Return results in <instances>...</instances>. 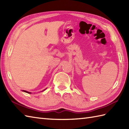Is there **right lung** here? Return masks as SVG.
<instances>
[{"mask_svg": "<svg viewBox=\"0 0 129 129\" xmlns=\"http://www.w3.org/2000/svg\"><path fill=\"white\" fill-rule=\"evenodd\" d=\"M44 90H43V91H44ZM23 91L25 92H26V93H28V94H31V92H28V91H25V90H23Z\"/></svg>", "mask_w": 129, "mask_h": 129, "instance_id": "add662e5", "label": "right lung"}]
</instances>
